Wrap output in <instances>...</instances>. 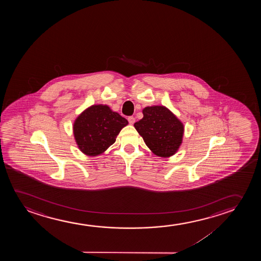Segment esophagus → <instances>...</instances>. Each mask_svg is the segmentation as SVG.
Listing matches in <instances>:
<instances>
[{"label":"esophagus","instance_id":"34e87169","mask_svg":"<svg viewBox=\"0 0 261 261\" xmlns=\"http://www.w3.org/2000/svg\"><path fill=\"white\" fill-rule=\"evenodd\" d=\"M127 120H128L130 125H133V124L136 122V118H134V117H128Z\"/></svg>","mask_w":261,"mask_h":261}]
</instances>
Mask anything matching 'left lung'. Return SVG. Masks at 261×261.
I'll list each match as a JSON object with an SVG mask.
<instances>
[{"label": "left lung", "mask_w": 261, "mask_h": 261, "mask_svg": "<svg viewBox=\"0 0 261 261\" xmlns=\"http://www.w3.org/2000/svg\"><path fill=\"white\" fill-rule=\"evenodd\" d=\"M143 114V118L134 125L147 146L160 157L174 155L182 143V122L164 106L144 108Z\"/></svg>", "instance_id": "obj_1"}]
</instances>
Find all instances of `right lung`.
I'll list each match as a JSON object with an SVG mask.
<instances>
[{"mask_svg": "<svg viewBox=\"0 0 261 261\" xmlns=\"http://www.w3.org/2000/svg\"><path fill=\"white\" fill-rule=\"evenodd\" d=\"M127 124L125 118L111 111L107 105H93L83 111L74 122L75 143L83 153L97 156L115 143L117 136Z\"/></svg>", "mask_w": 261, "mask_h": 261, "instance_id": "obj_1", "label": "right lung"}]
</instances>
